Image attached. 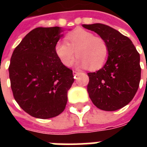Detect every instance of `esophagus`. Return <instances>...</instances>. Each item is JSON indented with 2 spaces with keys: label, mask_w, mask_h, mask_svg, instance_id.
I'll use <instances>...</instances> for the list:
<instances>
[{
  "label": "esophagus",
  "mask_w": 147,
  "mask_h": 147,
  "mask_svg": "<svg viewBox=\"0 0 147 147\" xmlns=\"http://www.w3.org/2000/svg\"><path fill=\"white\" fill-rule=\"evenodd\" d=\"M78 74H79V72H78V71H73V75L75 76H78Z\"/></svg>",
  "instance_id": "1"
}]
</instances>
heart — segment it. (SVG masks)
<instances>
[{
  "label": "heart",
  "instance_id": "heart-1",
  "mask_svg": "<svg viewBox=\"0 0 147 147\" xmlns=\"http://www.w3.org/2000/svg\"><path fill=\"white\" fill-rule=\"evenodd\" d=\"M65 41H59L55 45V54L65 66L73 63L76 55L80 67L96 70L104 65L109 55V47L101 37L83 29H77L67 34Z\"/></svg>",
  "mask_w": 147,
  "mask_h": 147
}]
</instances>
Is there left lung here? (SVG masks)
Masks as SVG:
<instances>
[{
	"label": "left lung",
	"instance_id": "8db88e82",
	"mask_svg": "<svg viewBox=\"0 0 147 147\" xmlns=\"http://www.w3.org/2000/svg\"><path fill=\"white\" fill-rule=\"evenodd\" d=\"M107 42L109 55L105 65L89 72L88 95L98 108L114 111L129 104L137 93L141 77L140 54L132 41L111 26L83 24Z\"/></svg>",
	"mask_w": 147,
	"mask_h": 147
}]
</instances>
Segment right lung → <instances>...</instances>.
Segmentation results:
<instances>
[{
	"label": "right lung",
	"instance_id": "1",
	"mask_svg": "<svg viewBox=\"0 0 147 147\" xmlns=\"http://www.w3.org/2000/svg\"><path fill=\"white\" fill-rule=\"evenodd\" d=\"M59 26L31 30L13 52L9 65L10 87L20 107L31 116L49 119L65 108L74 82L72 70L60 62L55 45Z\"/></svg>",
	"mask_w": 147,
	"mask_h": 147
}]
</instances>
